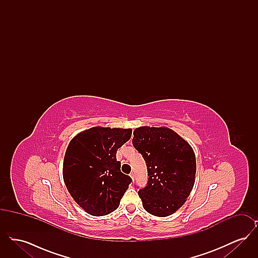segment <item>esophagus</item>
<instances>
[{
  "label": "esophagus",
  "mask_w": 258,
  "mask_h": 258,
  "mask_svg": "<svg viewBox=\"0 0 258 258\" xmlns=\"http://www.w3.org/2000/svg\"><path fill=\"white\" fill-rule=\"evenodd\" d=\"M130 176H131V178L133 179V181H135V173H134V172H133V173H131V175H130Z\"/></svg>",
  "instance_id": "1"
}]
</instances>
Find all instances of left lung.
Instances as JSON below:
<instances>
[{
    "label": "left lung",
    "instance_id": "1",
    "mask_svg": "<svg viewBox=\"0 0 258 258\" xmlns=\"http://www.w3.org/2000/svg\"><path fill=\"white\" fill-rule=\"evenodd\" d=\"M133 145L147 165V185L138 191L143 208L156 217L170 216L184 205L195 184L192 148L165 126L135 128Z\"/></svg>",
    "mask_w": 258,
    "mask_h": 258
}]
</instances>
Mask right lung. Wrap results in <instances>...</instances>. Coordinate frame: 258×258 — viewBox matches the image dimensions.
Here are the masks:
<instances>
[{
  "label": "right lung",
  "mask_w": 258,
  "mask_h": 258,
  "mask_svg": "<svg viewBox=\"0 0 258 258\" xmlns=\"http://www.w3.org/2000/svg\"><path fill=\"white\" fill-rule=\"evenodd\" d=\"M132 128L95 126L75 135L67 148L62 178L74 201L100 217L119 207L132 178L121 172L117 151L131 139Z\"/></svg>",
  "instance_id": "obj_1"
}]
</instances>
